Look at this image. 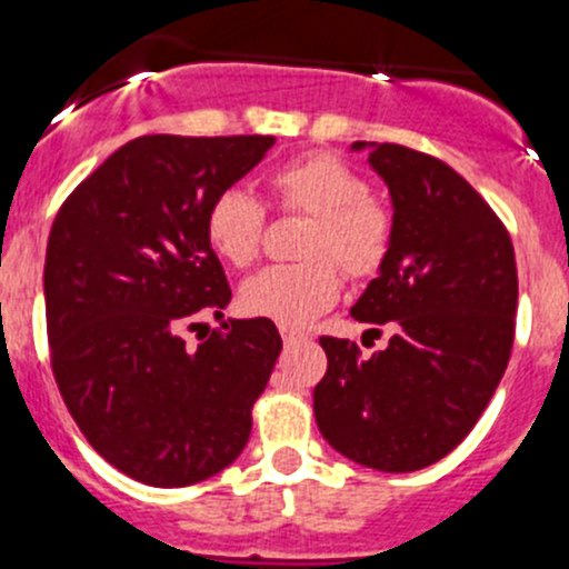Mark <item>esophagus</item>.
Masks as SVG:
<instances>
[{"label": "esophagus", "instance_id": "esophagus-1", "mask_svg": "<svg viewBox=\"0 0 569 569\" xmlns=\"http://www.w3.org/2000/svg\"><path fill=\"white\" fill-rule=\"evenodd\" d=\"M280 336H283L286 345H295V341H306L308 339V336L302 333V330L289 328V325H280Z\"/></svg>", "mask_w": 569, "mask_h": 569}]
</instances>
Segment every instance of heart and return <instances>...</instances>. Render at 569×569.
I'll return each mask as SVG.
<instances>
[{
  "mask_svg": "<svg viewBox=\"0 0 569 569\" xmlns=\"http://www.w3.org/2000/svg\"><path fill=\"white\" fill-rule=\"evenodd\" d=\"M283 208L313 217L302 263H272L244 280L241 302L256 317L280 325H308L328 311L341 291V274L363 278L378 272L389 252L391 219L375 200L361 174L328 152L295 158L269 178ZM263 208L241 189H224L213 197L206 213V236L213 252L233 267H247L261 250ZM333 257L332 262L323 256Z\"/></svg>",
  "mask_w": 569,
  "mask_h": 569,
  "instance_id": "obj_1",
  "label": "heart"
}]
</instances>
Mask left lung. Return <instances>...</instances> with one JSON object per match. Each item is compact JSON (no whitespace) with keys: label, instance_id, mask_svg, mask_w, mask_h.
Instances as JSON below:
<instances>
[{"label":"left lung","instance_id":"8db88e82","mask_svg":"<svg viewBox=\"0 0 569 569\" xmlns=\"http://www.w3.org/2000/svg\"><path fill=\"white\" fill-rule=\"evenodd\" d=\"M389 189L391 241L350 308L391 325L386 350L358 356L322 336L328 372L313 389L319 433L380 472L437 465L492 400L515 341L517 263L492 208L448 163L400 144L356 141Z\"/></svg>","mask_w":569,"mask_h":569}]
</instances>
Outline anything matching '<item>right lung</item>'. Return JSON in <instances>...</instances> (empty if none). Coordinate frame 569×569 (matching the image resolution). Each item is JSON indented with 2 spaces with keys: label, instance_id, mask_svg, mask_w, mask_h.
I'll return each mask as SVG.
<instances>
[{
  "label": "right lung",
  "instance_id": "add662e5",
  "mask_svg": "<svg viewBox=\"0 0 569 569\" xmlns=\"http://www.w3.org/2000/svg\"><path fill=\"white\" fill-rule=\"evenodd\" d=\"M274 136H141L88 174L54 217L43 263L52 372L82 437L147 487L233 465L280 356L272 319H223L189 348L230 286L208 206L263 161Z\"/></svg>",
  "mask_w": 569,
  "mask_h": 569
}]
</instances>
